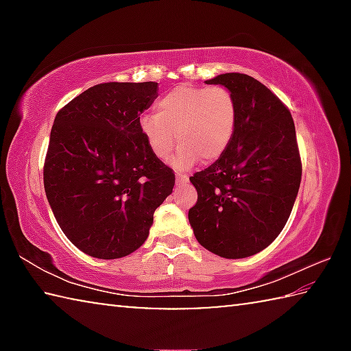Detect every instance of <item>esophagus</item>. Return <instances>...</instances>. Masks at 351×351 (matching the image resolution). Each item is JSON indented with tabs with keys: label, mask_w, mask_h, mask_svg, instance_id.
Here are the masks:
<instances>
[{
	"label": "esophagus",
	"mask_w": 351,
	"mask_h": 351,
	"mask_svg": "<svg viewBox=\"0 0 351 351\" xmlns=\"http://www.w3.org/2000/svg\"><path fill=\"white\" fill-rule=\"evenodd\" d=\"M176 182H187L189 176L186 173H181V171H176Z\"/></svg>",
	"instance_id": "34e87169"
}]
</instances>
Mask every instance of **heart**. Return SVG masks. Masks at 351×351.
Listing matches in <instances>:
<instances>
[{
	"label": "heart",
	"instance_id": "obj_1",
	"mask_svg": "<svg viewBox=\"0 0 351 351\" xmlns=\"http://www.w3.org/2000/svg\"><path fill=\"white\" fill-rule=\"evenodd\" d=\"M152 153L165 159L175 147L176 167H190L197 159L215 161L228 150L237 128V102L224 86L180 85L156 104V112L139 121Z\"/></svg>",
	"mask_w": 351,
	"mask_h": 351
}]
</instances>
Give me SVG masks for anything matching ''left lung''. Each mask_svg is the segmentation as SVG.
I'll return each instance as SVG.
<instances>
[{"label":"left lung","mask_w":351,"mask_h":351,"mask_svg":"<svg viewBox=\"0 0 351 351\" xmlns=\"http://www.w3.org/2000/svg\"><path fill=\"white\" fill-rule=\"evenodd\" d=\"M237 102L230 144L209 167L190 176L198 199L189 221L201 246L224 258H245L268 247L287 224L302 180L293 116L254 77L217 75Z\"/></svg>","instance_id":"1"}]
</instances>
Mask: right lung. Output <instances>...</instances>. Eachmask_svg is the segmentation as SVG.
<instances>
[{
	"label": "right lung",
	"instance_id": "add662e5",
	"mask_svg": "<svg viewBox=\"0 0 351 351\" xmlns=\"http://www.w3.org/2000/svg\"><path fill=\"white\" fill-rule=\"evenodd\" d=\"M158 83H99L57 112L45 158L47 201L68 240L96 258H121L144 245L153 213L175 186L154 156L141 114Z\"/></svg>",
	"mask_w": 351,
	"mask_h": 351
}]
</instances>
